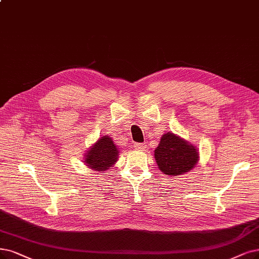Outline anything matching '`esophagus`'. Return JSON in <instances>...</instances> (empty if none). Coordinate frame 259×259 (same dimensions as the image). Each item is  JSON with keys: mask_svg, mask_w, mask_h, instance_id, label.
I'll use <instances>...</instances> for the list:
<instances>
[{"mask_svg": "<svg viewBox=\"0 0 259 259\" xmlns=\"http://www.w3.org/2000/svg\"><path fill=\"white\" fill-rule=\"evenodd\" d=\"M135 148L137 150H144L146 148V144L145 143H136Z\"/></svg>", "mask_w": 259, "mask_h": 259, "instance_id": "esophagus-1", "label": "esophagus"}]
</instances>
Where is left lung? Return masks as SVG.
Listing matches in <instances>:
<instances>
[{
  "label": "left lung",
  "mask_w": 259,
  "mask_h": 259,
  "mask_svg": "<svg viewBox=\"0 0 259 259\" xmlns=\"http://www.w3.org/2000/svg\"><path fill=\"white\" fill-rule=\"evenodd\" d=\"M155 159L162 173L180 176L193 169L198 162L199 152L190 142L173 132H166L155 149Z\"/></svg>",
  "instance_id": "8db88e82"
}]
</instances>
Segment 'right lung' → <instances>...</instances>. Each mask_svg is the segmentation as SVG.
Masks as SVG:
<instances>
[{
  "label": "right lung",
  "mask_w": 259,
  "mask_h": 259,
  "mask_svg": "<svg viewBox=\"0 0 259 259\" xmlns=\"http://www.w3.org/2000/svg\"><path fill=\"white\" fill-rule=\"evenodd\" d=\"M119 154L120 151L112 138L105 135L95 142L89 150H86L83 163L89 168L102 173L117 162Z\"/></svg>",
  "instance_id": "1"
}]
</instances>
